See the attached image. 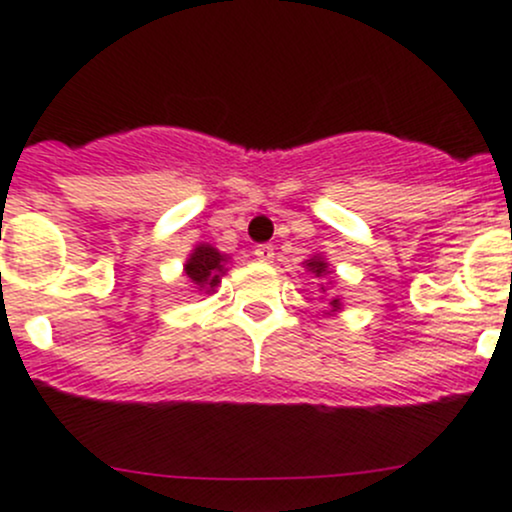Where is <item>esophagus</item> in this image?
Here are the masks:
<instances>
[{"label": "esophagus", "mask_w": 512, "mask_h": 512, "mask_svg": "<svg viewBox=\"0 0 512 512\" xmlns=\"http://www.w3.org/2000/svg\"><path fill=\"white\" fill-rule=\"evenodd\" d=\"M255 257L260 262H272V257H275V247H272V245H257L255 247Z\"/></svg>", "instance_id": "34e87169"}]
</instances>
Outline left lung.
I'll return each mask as SVG.
<instances>
[{
  "label": "left lung",
  "mask_w": 512,
  "mask_h": 512,
  "mask_svg": "<svg viewBox=\"0 0 512 512\" xmlns=\"http://www.w3.org/2000/svg\"><path fill=\"white\" fill-rule=\"evenodd\" d=\"M304 267H307V270L312 272V275L317 277V280H322V277L327 275V272H329V265H327V262H324L322 257H317V255H314L312 260L304 262ZM319 289H322V292H327V287H324V282H322V287H319ZM329 309H332V312H339V309H342V302H339V297H332V299H329Z\"/></svg>",
  "instance_id": "left-lung-1"
}]
</instances>
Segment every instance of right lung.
<instances>
[{
	"instance_id": "obj_1",
	"label": "right lung",
	"mask_w": 512,
	"mask_h": 512,
	"mask_svg": "<svg viewBox=\"0 0 512 512\" xmlns=\"http://www.w3.org/2000/svg\"><path fill=\"white\" fill-rule=\"evenodd\" d=\"M227 257L210 245H198L185 262V277L200 292H215L225 275Z\"/></svg>"
}]
</instances>
